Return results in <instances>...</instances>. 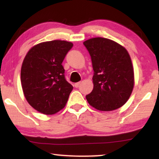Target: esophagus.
I'll use <instances>...</instances> for the list:
<instances>
[{"instance_id":"esophagus-1","label":"esophagus","mask_w":159,"mask_h":159,"mask_svg":"<svg viewBox=\"0 0 159 159\" xmlns=\"http://www.w3.org/2000/svg\"><path fill=\"white\" fill-rule=\"evenodd\" d=\"M80 84V82H77V83H75V84H74V85H75V88H78V87H79V85Z\"/></svg>"}]
</instances>
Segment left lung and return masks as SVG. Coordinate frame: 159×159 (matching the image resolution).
<instances>
[{
  "label": "left lung",
  "instance_id": "obj_1",
  "mask_svg": "<svg viewBox=\"0 0 159 159\" xmlns=\"http://www.w3.org/2000/svg\"><path fill=\"white\" fill-rule=\"evenodd\" d=\"M92 61L93 90L86 95L89 104L98 110L109 111L128 101L134 87V70L127 50L104 38L84 41Z\"/></svg>",
  "mask_w": 159,
  "mask_h": 159
}]
</instances>
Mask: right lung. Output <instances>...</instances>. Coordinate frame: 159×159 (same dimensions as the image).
<instances>
[{"label": "right lung", "instance_id": "obj_1", "mask_svg": "<svg viewBox=\"0 0 159 159\" xmlns=\"http://www.w3.org/2000/svg\"><path fill=\"white\" fill-rule=\"evenodd\" d=\"M73 47L70 42L41 43L28 51L21 69V82L30 105L42 114L51 115L61 110L73 86L66 81L62 62Z\"/></svg>", "mask_w": 159, "mask_h": 159}]
</instances>
